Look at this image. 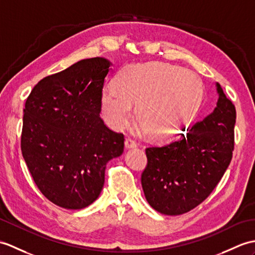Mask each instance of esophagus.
Wrapping results in <instances>:
<instances>
[{"mask_svg": "<svg viewBox=\"0 0 255 255\" xmlns=\"http://www.w3.org/2000/svg\"><path fill=\"white\" fill-rule=\"evenodd\" d=\"M137 146V143L131 139H126L125 140V149L126 150H131V149H134V147Z\"/></svg>", "mask_w": 255, "mask_h": 255, "instance_id": "esophagus-1", "label": "esophagus"}]
</instances>
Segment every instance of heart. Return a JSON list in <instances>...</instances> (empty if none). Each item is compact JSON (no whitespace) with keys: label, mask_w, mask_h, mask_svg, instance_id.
Returning <instances> with one entry per match:
<instances>
[{"label":"heart","mask_w":255,"mask_h":255,"mask_svg":"<svg viewBox=\"0 0 255 255\" xmlns=\"http://www.w3.org/2000/svg\"><path fill=\"white\" fill-rule=\"evenodd\" d=\"M203 88L193 73L162 62L131 64L115 87H105L101 109L108 125L122 130L131 123L133 109L141 128L155 141L178 135L198 109Z\"/></svg>","instance_id":"b5f03b06"}]
</instances>
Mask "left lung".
Wrapping results in <instances>:
<instances>
[{
  "instance_id": "8db88e82",
  "label": "left lung",
  "mask_w": 255,
  "mask_h": 255,
  "mask_svg": "<svg viewBox=\"0 0 255 255\" xmlns=\"http://www.w3.org/2000/svg\"><path fill=\"white\" fill-rule=\"evenodd\" d=\"M217 103L179 140L145 150L141 176L145 199L165 215H180L209 197L228 168L234 151L236 109L216 82Z\"/></svg>"
}]
</instances>
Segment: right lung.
Listing matches in <instances>:
<instances>
[{"label": "right lung", "instance_id": "right-lung-1", "mask_svg": "<svg viewBox=\"0 0 255 255\" xmlns=\"http://www.w3.org/2000/svg\"><path fill=\"white\" fill-rule=\"evenodd\" d=\"M108 58H86L32 89L22 118L21 153L40 191L67 210L87 208L104 185L106 164L124 152V135L105 126L101 94Z\"/></svg>", "mask_w": 255, "mask_h": 255}]
</instances>
